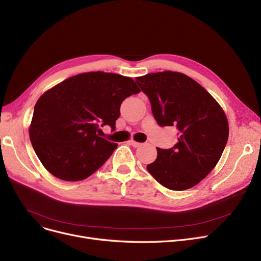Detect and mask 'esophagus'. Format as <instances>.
I'll list each match as a JSON object with an SVG mask.
<instances>
[{
    "mask_svg": "<svg viewBox=\"0 0 261 261\" xmlns=\"http://www.w3.org/2000/svg\"><path fill=\"white\" fill-rule=\"evenodd\" d=\"M129 144H130L132 147H134V148H138V147L142 146V144H141V143H138V142H135V141H133V140L129 141Z\"/></svg>",
    "mask_w": 261,
    "mask_h": 261,
    "instance_id": "obj_1",
    "label": "esophagus"
}]
</instances>
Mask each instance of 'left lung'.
Instances as JSON below:
<instances>
[{"label": "left lung", "instance_id": "8db88e82", "mask_svg": "<svg viewBox=\"0 0 261 261\" xmlns=\"http://www.w3.org/2000/svg\"><path fill=\"white\" fill-rule=\"evenodd\" d=\"M161 127L174 126L177 143L158 150L147 170L171 190L197 185L217 165L228 139V122L213 96L190 77L165 71L136 78Z\"/></svg>", "mask_w": 261, "mask_h": 261}]
</instances>
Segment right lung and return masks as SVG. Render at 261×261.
<instances>
[{
	"mask_svg": "<svg viewBox=\"0 0 261 261\" xmlns=\"http://www.w3.org/2000/svg\"><path fill=\"white\" fill-rule=\"evenodd\" d=\"M141 90L130 77L91 72L66 80L38 99L30 139L42 165L64 181H81L99 169L117 144L99 136L115 129L120 105Z\"/></svg>",
	"mask_w": 261,
	"mask_h": 261,
	"instance_id": "right-lung-1",
	"label": "right lung"
}]
</instances>
